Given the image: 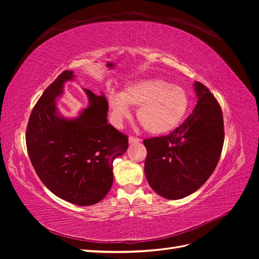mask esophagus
Returning <instances> with one entry per match:
<instances>
[{
  "instance_id": "1",
  "label": "esophagus",
  "mask_w": 259,
  "mask_h": 259,
  "mask_svg": "<svg viewBox=\"0 0 259 259\" xmlns=\"http://www.w3.org/2000/svg\"><path fill=\"white\" fill-rule=\"evenodd\" d=\"M139 142H140V139L135 137V136H130V138H128L130 144H135V143H139Z\"/></svg>"
}]
</instances>
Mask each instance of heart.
<instances>
[{"label":"heart","instance_id":"b5f03b06","mask_svg":"<svg viewBox=\"0 0 259 259\" xmlns=\"http://www.w3.org/2000/svg\"><path fill=\"white\" fill-rule=\"evenodd\" d=\"M130 107L137 109V120L152 135H164L182 123L189 108V96L179 85L151 77L128 84L120 94L110 93L108 108L115 125L131 115Z\"/></svg>","mask_w":259,"mask_h":259}]
</instances>
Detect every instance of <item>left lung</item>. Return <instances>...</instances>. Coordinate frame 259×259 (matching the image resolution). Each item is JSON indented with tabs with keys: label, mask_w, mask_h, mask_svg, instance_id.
Listing matches in <instances>:
<instances>
[{
	"label": "left lung",
	"mask_w": 259,
	"mask_h": 259,
	"mask_svg": "<svg viewBox=\"0 0 259 259\" xmlns=\"http://www.w3.org/2000/svg\"><path fill=\"white\" fill-rule=\"evenodd\" d=\"M198 103L167 136L144 140L145 174L161 197L179 200L197 191L213 173L224 145L222 108L206 86L193 84Z\"/></svg>",
	"instance_id": "8db88e82"
}]
</instances>
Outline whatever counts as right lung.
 <instances>
[{"label":"right lung","mask_w":259,"mask_h":259,"mask_svg":"<svg viewBox=\"0 0 259 259\" xmlns=\"http://www.w3.org/2000/svg\"><path fill=\"white\" fill-rule=\"evenodd\" d=\"M74 79L66 70L37 100L27 126L31 163L41 182L58 198L89 206L103 200L113 183V160L127 150V136L108 124L104 94L84 90L89 106L73 119L62 116L57 98Z\"/></svg>","instance_id":"add662e5"}]
</instances>
